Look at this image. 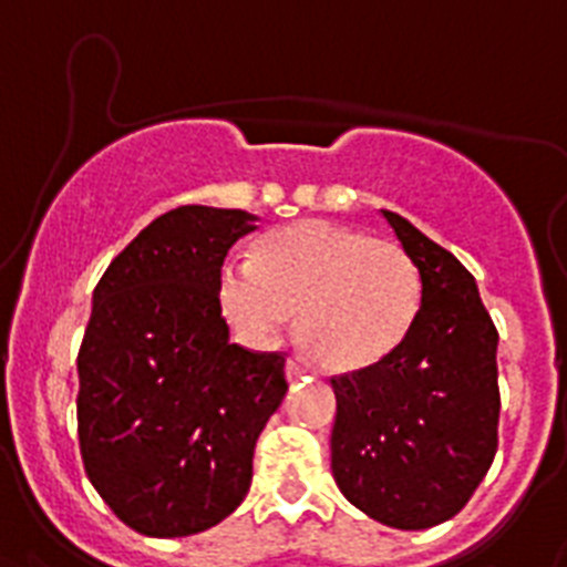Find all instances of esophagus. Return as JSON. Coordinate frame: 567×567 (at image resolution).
Segmentation results:
<instances>
[{
    "mask_svg": "<svg viewBox=\"0 0 567 567\" xmlns=\"http://www.w3.org/2000/svg\"><path fill=\"white\" fill-rule=\"evenodd\" d=\"M311 365H305L302 359H290L288 362V377L290 379H305V377H311Z\"/></svg>",
    "mask_w": 567,
    "mask_h": 567,
    "instance_id": "1",
    "label": "esophagus"
}]
</instances>
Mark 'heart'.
<instances>
[{
    "mask_svg": "<svg viewBox=\"0 0 567 567\" xmlns=\"http://www.w3.org/2000/svg\"><path fill=\"white\" fill-rule=\"evenodd\" d=\"M420 270L408 250L348 225L302 219L256 243L219 274V302L250 342H274L297 313L302 348L331 371L385 359L420 311Z\"/></svg>",
    "mask_w": 567,
    "mask_h": 567,
    "instance_id": "1",
    "label": "heart"
}]
</instances>
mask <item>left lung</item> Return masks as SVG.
I'll return each instance as SVG.
<instances>
[{
    "label": "left lung",
    "mask_w": 567,
    "mask_h": 567,
    "mask_svg": "<svg viewBox=\"0 0 567 567\" xmlns=\"http://www.w3.org/2000/svg\"><path fill=\"white\" fill-rule=\"evenodd\" d=\"M382 216L420 270L422 302L385 359L331 379V471L362 514L422 530L460 514L494 462L499 333L465 265L405 216Z\"/></svg>",
    "instance_id": "obj_1"
}]
</instances>
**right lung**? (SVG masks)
Segmentation results:
<instances>
[{
    "instance_id": "1",
    "label": "right lung",
    "mask_w": 567,
    "mask_h": 567,
    "mask_svg": "<svg viewBox=\"0 0 567 567\" xmlns=\"http://www.w3.org/2000/svg\"><path fill=\"white\" fill-rule=\"evenodd\" d=\"M259 216L182 205L140 230L93 290L79 348V451L107 508L145 536L234 514L288 391L282 353L230 342L219 274Z\"/></svg>"
}]
</instances>
